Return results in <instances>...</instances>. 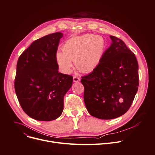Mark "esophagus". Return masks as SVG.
Returning a JSON list of instances; mask_svg holds the SVG:
<instances>
[{
    "instance_id": "1",
    "label": "esophagus",
    "mask_w": 155,
    "mask_h": 155,
    "mask_svg": "<svg viewBox=\"0 0 155 155\" xmlns=\"http://www.w3.org/2000/svg\"><path fill=\"white\" fill-rule=\"evenodd\" d=\"M73 81H74V82H78V81H80V77H77V76H74V77H73Z\"/></svg>"
}]
</instances>
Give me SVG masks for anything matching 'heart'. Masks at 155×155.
<instances>
[{"label":"heart","instance_id":"b5f03b06","mask_svg":"<svg viewBox=\"0 0 155 155\" xmlns=\"http://www.w3.org/2000/svg\"><path fill=\"white\" fill-rule=\"evenodd\" d=\"M106 48L105 39L100 35L85 34L69 38L62 51H57L55 59L61 71L69 74L73 62L80 72L91 73L100 65Z\"/></svg>","mask_w":155,"mask_h":155}]
</instances>
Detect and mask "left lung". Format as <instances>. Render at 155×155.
<instances>
[{
    "label": "left lung",
    "instance_id": "obj_1",
    "mask_svg": "<svg viewBox=\"0 0 155 155\" xmlns=\"http://www.w3.org/2000/svg\"><path fill=\"white\" fill-rule=\"evenodd\" d=\"M112 43L97 68L82 77L84 102L90 115L101 119L120 117L129 110L138 87V64L124 42L110 36Z\"/></svg>",
    "mask_w": 155,
    "mask_h": 155
}]
</instances>
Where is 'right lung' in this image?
Masks as SVG:
<instances>
[{"label":"right lung","instance_id":"1","mask_svg":"<svg viewBox=\"0 0 155 155\" xmlns=\"http://www.w3.org/2000/svg\"><path fill=\"white\" fill-rule=\"evenodd\" d=\"M62 37L57 32L35 41L18 60L15 93L24 112L37 120L62 114L64 97L72 85V76L59 73L55 59Z\"/></svg>","mask_w":155,"mask_h":155}]
</instances>
